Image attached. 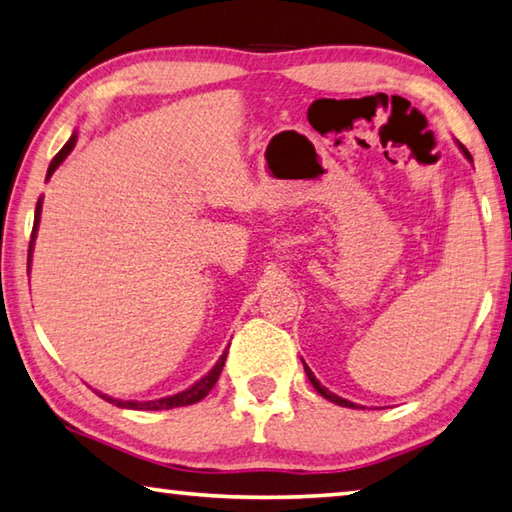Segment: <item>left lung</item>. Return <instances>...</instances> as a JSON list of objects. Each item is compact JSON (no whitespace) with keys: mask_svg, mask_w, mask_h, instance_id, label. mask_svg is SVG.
Wrapping results in <instances>:
<instances>
[{"mask_svg":"<svg viewBox=\"0 0 512 512\" xmlns=\"http://www.w3.org/2000/svg\"><path fill=\"white\" fill-rule=\"evenodd\" d=\"M456 144H458V149H461V151H463V155H465V158L472 162V155H470V151H467V149H465V146H463L461 142H456ZM302 363H305V361H302ZM305 372H307V377H309V381H311V386H314V388H316V391H318L320 395H323V397H325V400H329V402H334V404H339V406H348V409H357V404H354V402H348V400H343V397H339V395H334L332 391H327V388H325L323 384H320V381L316 379V375H314V372H311V370H309V366H307V363H305Z\"/></svg>","mask_w":512,"mask_h":512,"instance_id":"obj_1","label":"left lung"}]
</instances>
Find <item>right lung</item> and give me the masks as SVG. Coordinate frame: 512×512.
Returning a JSON list of instances; mask_svg holds the SVG:
<instances>
[{
  "instance_id": "1",
  "label": "right lung",
  "mask_w": 512,
  "mask_h": 512,
  "mask_svg": "<svg viewBox=\"0 0 512 512\" xmlns=\"http://www.w3.org/2000/svg\"><path fill=\"white\" fill-rule=\"evenodd\" d=\"M74 146H76V133H74L72 137H69L67 144L63 146V149H60V151L56 153V158L51 160V164H49V171H47V180L51 178V173H54V171L58 169V164L63 162L69 153H72ZM40 212H42V198H40L38 205H36V219H33V232H31V244H29V259H31V253H33V239H36V235H38ZM228 348H230V345H228ZM228 348H225V352L221 354L219 361H216V366H214L210 372H207L205 377H201V379L196 381L194 386H189L187 391L178 393V395L160 397V400H151V402H121V400H115V397H108V395H103V393H99V391H97V395H99V397H103V400L110 402V404L121 406V409H137V411H164V409H176V406H189V404H196V402H201L203 397H205L207 393H210L212 388H214L216 379H219L221 370H223L225 357H228Z\"/></svg>"
}]
</instances>
